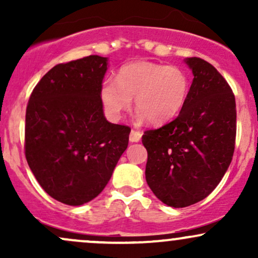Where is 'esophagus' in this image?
<instances>
[{
	"instance_id": "34e87169",
	"label": "esophagus",
	"mask_w": 258,
	"mask_h": 258,
	"mask_svg": "<svg viewBox=\"0 0 258 258\" xmlns=\"http://www.w3.org/2000/svg\"><path fill=\"white\" fill-rule=\"evenodd\" d=\"M142 138V133L139 131H135V130H132L131 133H130V142H132V143H136V142H139Z\"/></svg>"
}]
</instances>
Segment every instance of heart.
Instances as JSON below:
<instances>
[{"label": "heart", "instance_id": "obj_1", "mask_svg": "<svg viewBox=\"0 0 258 258\" xmlns=\"http://www.w3.org/2000/svg\"><path fill=\"white\" fill-rule=\"evenodd\" d=\"M188 93L189 76L182 68L143 60L121 67L116 82L106 80L100 88L103 105L112 119H120L135 98L136 120L153 125L176 117Z\"/></svg>", "mask_w": 258, "mask_h": 258}]
</instances>
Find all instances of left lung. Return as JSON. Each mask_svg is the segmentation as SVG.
Here are the masks:
<instances>
[{"label": "left lung", "mask_w": 258, "mask_h": 258, "mask_svg": "<svg viewBox=\"0 0 258 258\" xmlns=\"http://www.w3.org/2000/svg\"><path fill=\"white\" fill-rule=\"evenodd\" d=\"M184 63L194 76L184 106L173 121L142 137L148 185L177 209L199 203L218 185L232 161L236 133L235 98L223 76L204 59Z\"/></svg>", "instance_id": "left-lung-1"}]
</instances>
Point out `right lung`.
I'll return each instance as SVG.
<instances>
[{
  "label": "right lung",
  "mask_w": 258,
  "mask_h": 258,
  "mask_svg": "<svg viewBox=\"0 0 258 258\" xmlns=\"http://www.w3.org/2000/svg\"><path fill=\"white\" fill-rule=\"evenodd\" d=\"M108 58L88 55L52 68L32 91L25 115V156L53 199L93 200L128 146L131 128L105 119L100 88Z\"/></svg>",
  "instance_id": "1"
}]
</instances>
